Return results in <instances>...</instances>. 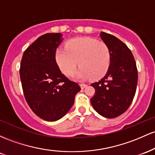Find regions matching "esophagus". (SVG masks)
<instances>
[{
  "label": "esophagus",
  "instance_id": "esophagus-1",
  "mask_svg": "<svg viewBox=\"0 0 155 155\" xmlns=\"http://www.w3.org/2000/svg\"><path fill=\"white\" fill-rule=\"evenodd\" d=\"M87 86V84H85V83H81V88H84Z\"/></svg>",
  "mask_w": 155,
  "mask_h": 155
}]
</instances>
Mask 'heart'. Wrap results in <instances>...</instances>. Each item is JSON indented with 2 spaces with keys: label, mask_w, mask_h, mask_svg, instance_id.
I'll use <instances>...</instances> for the list:
<instances>
[{
  "label": "heart",
  "mask_w": 155,
  "mask_h": 155,
  "mask_svg": "<svg viewBox=\"0 0 155 155\" xmlns=\"http://www.w3.org/2000/svg\"><path fill=\"white\" fill-rule=\"evenodd\" d=\"M55 59L61 71L72 76L79 62L78 77L97 80L107 73L110 64V52L107 45L91 38H78L69 41L66 49H58Z\"/></svg>",
  "instance_id": "1"
}]
</instances>
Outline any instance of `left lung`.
I'll use <instances>...</instances> for the list:
<instances>
[{
  "label": "left lung",
  "instance_id": "left-lung-1",
  "mask_svg": "<svg viewBox=\"0 0 155 155\" xmlns=\"http://www.w3.org/2000/svg\"><path fill=\"white\" fill-rule=\"evenodd\" d=\"M100 36L110 50V64L105 77L91 84L95 88L91 103L99 114L112 119L124 114L131 105L138 71L133 53L124 42L105 32Z\"/></svg>",
  "mask_w": 155,
  "mask_h": 155
}]
</instances>
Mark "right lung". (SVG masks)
<instances>
[{"instance_id":"obj_1","label":"right lung","mask_w":155,"mask_h":155,"mask_svg":"<svg viewBox=\"0 0 155 155\" xmlns=\"http://www.w3.org/2000/svg\"><path fill=\"white\" fill-rule=\"evenodd\" d=\"M60 33L39 36L24 52L20 75L24 96L33 112L48 121L60 119L72 107L78 83L62 74L56 60V49L61 41Z\"/></svg>"}]
</instances>
